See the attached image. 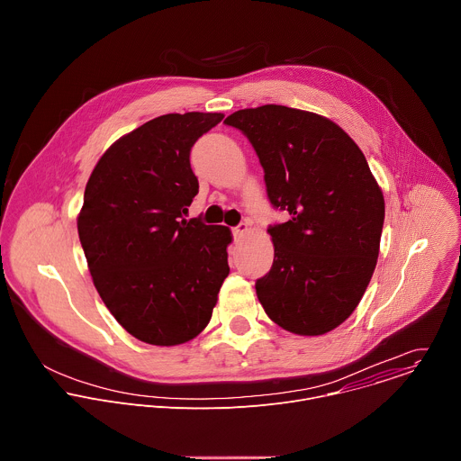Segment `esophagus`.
<instances>
[{
  "instance_id": "esophagus-1",
  "label": "esophagus",
  "mask_w": 461,
  "mask_h": 461,
  "mask_svg": "<svg viewBox=\"0 0 461 461\" xmlns=\"http://www.w3.org/2000/svg\"><path fill=\"white\" fill-rule=\"evenodd\" d=\"M248 231H249L248 222H240L239 226H235V228H233V235H235V239H242Z\"/></svg>"
}]
</instances>
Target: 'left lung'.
<instances>
[{
    "label": "left lung",
    "instance_id": "1",
    "mask_svg": "<svg viewBox=\"0 0 461 461\" xmlns=\"http://www.w3.org/2000/svg\"><path fill=\"white\" fill-rule=\"evenodd\" d=\"M224 122L249 139L272 204L290 213L268 230L276 257L255 285L262 308L292 334L332 332L359 304L379 255L384 199L363 151L330 118L286 105Z\"/></svg>",
    "mask_w": 461,
    "mask_h": 461
}]
</instances>
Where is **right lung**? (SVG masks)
Returning a JSON list of instances; mask_svg holds the SVG:
<instances>
[{
  "label": "right lung",
  "instance_id": "obj_1",
  "mask_svg": "<svg viewBox=\"0 0 461 461\" xmlns=\"http://www.w3.org/2000/svg\"><path fill=\"white\" fill-rule=\"evenodd\" d=\"M222 118H153L113 142L86 185L77 224L95 288L125 332L148 345L199 336L230 274L231 230L184 219L199 193L189 151Z\"/></svg>",
  "mask_w": 461,
  "mask_h": 461
}]
</instances>
